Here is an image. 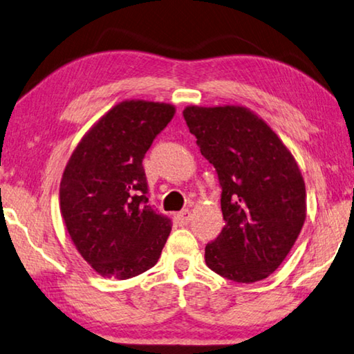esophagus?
<instances>
[{
    "mask_svg": "<svg viewBox=\"0 0 354 354\" xmlns=\"http://www.w3.org/2000/svg\"><path fill=\"white\" fill-rule=\"evenodd\" d=\"M189 219H191V212L189 210H183V212L177 213V215H176V221L180 225L188 224Z\"/></svg>",
    "mask_w": 354,
    "mask_h": 354,
    "instance_id": "esophagus-1",
    "label": "esophagus"
}]
</instances>
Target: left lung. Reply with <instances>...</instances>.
Wrapping results in <instances>:
<instances>
[{"mask_svg": "<svg viewBox=\"0 0 354 354\" xmlns=\"http://www.w3.org/2000/svg\"><path fill=\"white\" fill-rule=\"evenodd\" d=\"M183 118L223 188L224 227L205 246V263L230 281H262L279 268L306 221L297 160L246 106L189 105Z\"/></svg>", "mask_w": 354, "mask_h": 354, "instance_id": "left-lung-1", "label": "left lung"}]
</instances>
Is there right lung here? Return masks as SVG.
Returning a JSON list of instances; mask_svg holds the SVG:
<instances>
[{
	"instance_id": "add662e5",
	"label": "right lung",
	"mask_w": 354,
	"mask_h": 354,
	"mask_svg": "<svg viewBox=\"0 0 354 354\" xmlns=\"http://www.w3.org/2000/svg\"><path fill=\"white\" fill-rule=\"evenodd\" d=\"M174 114L169 103L120 102L86 131L67 161L61 216L97 274L130 279L158 262L171 221L146 205L142 158Z\"/></svg>"
}]
</instances>
